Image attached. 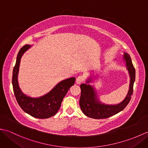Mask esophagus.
Wrapping results in <instances>:
<instances>
[{"mask_svg":"<svg viewBox=\"0 0 148 148\" xmlns=\"http://www.w3.org/2000/svg\"><path fill=\"white\" fill-rule=\"evenodd\" d=\"M84 79V77L83 76H78L77 77V79H76V83L77 84H81V83L83 82Z\"/></svg>","mask_w":148,"mask_h":148,"instance_id":"34e87169","label":"esophagus"}]
</instances>
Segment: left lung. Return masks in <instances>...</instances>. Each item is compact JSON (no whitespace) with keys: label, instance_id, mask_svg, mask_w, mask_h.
<instances>
[{"label":"left lung","instance_id":"left-lung-1","mask_svg":"<svg viewBox=\"0 0 148 148\" xmlns=\"http://www.w3.org/2000/svg\"><path fill=\"white\" fill-rule=\"evenodd\" d=\"M123 59L130 75V86L127 97L118 104L108 105L100 102L97 99V92L94 88L88 84L92 81V79H88L86 84L83 83L80 85L81 93L79 106L81 111L88 117L93 119L108 118L121 111L129 103L133 93L134 83L136 79V70L130 55L127 53H124Z\"/></svg>","mask_w":148,"mask_h":148}]
</instances>
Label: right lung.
Listing matches in <instances>:
<instances>
[{
	"label": "right lung",
	"mask_w": 148,
	"mask_h": 148,
	"mask_svg": "<svg viewBox=\"0 0 148 148\" xmlns=\"http://www.w3.org/2000/svg\"><path fill=\"white\" fill-rule=\"evenodd\" d=\"M31 46L29 45H25L18 53L16 62L12 72V84L14 94L19 106L27 114L36 118H48L58 112L63 99L69 88L74 85L76 78L71 77L62 81L49 93L38 98H32L25 95L19 87L18 74L21 56Z\"/></svg>",
	"instance_id": "right-lung-1"
}]
</instances>
